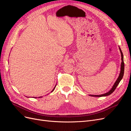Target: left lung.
I'll list each match as a JSON object with an SVG mask.
<instances>
[{
	"label": "left lung",
	"instance_id": "obj_1",
	"mask_svg": "<svg viewBox=\"0 0 131 131\" xmlns=\"http://www.w3.org/2000/svg\"><path fill=\"white\" fill-rule=\"evenodd\" d=\"M119 49L120 51V52H121V70H120V73L119 74V76H118V78L117 79L116 81L115 82V84H114L113 88H112L109 92H106L104 94H100V95H91L90 94V96H92V97H103V96H109V95L112 94L114 91H115V90L116 89V87L117 86V85L119 84L120 81L122 80V79L124 77V68H125V64H124V56H123V53L122 52V51L121 50V49L119 47Z\"/></svg>",
	"mask_w": 131,
	"mask_h": 131
}]
</instances>
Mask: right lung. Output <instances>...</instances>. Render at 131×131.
Returning <instances> with one entry per match:
<instances>
[{"label": "right lung", "instance_id": "right-lung-1", "mask_svg": "<svg viewBox=\"0 0 131 131\" xmlns=\"http://www.w3.org/2000/svg\"><path fill=\"white\" fill-rule=\"evenodd\" d=\"M55 87H56V86H55ZM55 87H54V89H53V90H52V91H51V92H52V91H53V90H54V89H55ZM41 97H39V98H41ZM35 98H37V97H35Z\"/></svg>", "mask_w": 131, "mask_h": 131}]
</instances>
